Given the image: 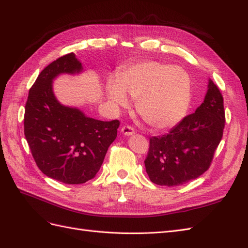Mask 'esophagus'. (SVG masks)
Masks as SVG:
<instances>
[{"label": "esophagus", "instance_id": "obj_1", "mask_svg": "<svg viewBox=\"0 0 248 248\" xmlns=\"http://www.w3.org/2000/svg\"><path fill=\"white\" fill-rule=\"evenodd\" d=\"M121 132H122L123 134H125V136L129 137V136H132V134L136 133V130H134V128H133L132 126L127 125V126H123V127H122V128H121Z\"/></svg>", "mask_w": 248, "mask_h": 248}]
</instances>
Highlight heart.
Listing matches in <instances>:
<instances>
[{
  "label": "heart",
  "instance_id": "obj_1",
  "mask_svg": "<svg viewBox=\"0 0 248 248\" xmlns=\"http://www.w3.org/2000/svg\"><path fill=\"white\" fill-rule=\"evenodd\" d=\"M108 98L117 106H128V93L138 100L141 118L156 129L177 125L191 102V79L179 66L147 61L129 67L107 85Z\"/></svg>",
  "mask_w": 248,
  "mask_h": 248
}]
</instances>
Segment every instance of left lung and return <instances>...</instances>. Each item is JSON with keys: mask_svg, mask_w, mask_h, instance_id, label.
I'll return each instance as SVG.
<instances>
[{"mask_svg": "<svg viewBox=\"0 0 248 248\" xmlns=\"http://www.w3.org/2000/svg\"><path fill=\"white\" fill-rule=\"evenodd\" d=\"M224 123L223 97L210 79L204 102L196 112L184 117L168 134L150 138L145 159L150 180L170 187L204 174L221 140Z\"/></svg>", "mask_w": 248, "mask_h": 248, "instance_id": "1", "label": "left lung"}]
</instances>
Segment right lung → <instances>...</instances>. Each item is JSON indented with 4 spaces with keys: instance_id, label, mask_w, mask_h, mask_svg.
<instances>
[{
    "instance_id": "add662e5",
    "label": "right lung",
    "mask_w": 248,
    "mask_h": 248,
    "mask_svg": "<svg viewBox=\"0 0 248 248\" xmlns=\"http://www.w3.org/2000/svg\"><path fill=\"white\" fill-rule=\"evenodd\" d=\"M81 69L73 52L51 62L30 89L25 108V137L37 167L65 184H82L96 176L120 125L119 120L104 122L86 117L56 99L52 79Z\"/></svg>"
}]
</instances>
